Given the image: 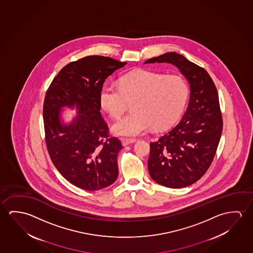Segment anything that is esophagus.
<instances>
[{"mask_svg": "<svg viewBox=\"0 0 253 253\" xmlns=\"http://www.w3.org/2000/svg\"><path fill=\"white\" fill-rule=\"evenodd\" d=\"M121 141H122V145L126 147V146H128V145L134 143L136 140H134V139H122Z\"/></svg>", "mask_w": 253, "mask_h": 253, "instance_id": "obj_1", "label": "esophagus"}]
</instances>
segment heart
I'll use <instances>...</instances> for the list:
<instances>
[{"label":"heart","instance_id":"heart-1","mask_svg":"<svg viewBox=\"0 0 253 253\" xmlns=\"http://www.w3.org/2000/svg\"><path fill=\"white\" fill-rule=\"evenodd\" d=\"M189 86L183 77L164 76L151 71H136L122 77L120 85L106 84L102 88L99 102L102 108L118 118L124 112L127 101L135 100L134 113L126 114L113 125L119 136L136 137L152 125L165 128L179 117L188 98Z\"/></svg>","mask_w":253,"mask_h":253}]
</instances>
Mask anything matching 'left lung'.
<instances>
[{
	"instance_id": "obj_1",
	"label": "left lung",
	"mask_w": 253,
	"mask_h": 253,
	"mask_svg": "<svg viewBox=\"0 0 253 253\" xmlns=\"http://www.w3.org/2000/svg\"><path fill=\"white\" fill-rule=\"evenodd\" d=\"M153 63L175 66L188 82L190 99L178 123L150 142L149 174L159 185L186 187L208 170L221 139L222 118L216 87L204 68L176 52H166L144 62Z\"/></svg>"
}]
</instances>
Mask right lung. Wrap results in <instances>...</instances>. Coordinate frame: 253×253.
Listing matches in <instances>:
<instances>
[{
  "label": "right lung",
  "instance_id": "right-lung-1",
  "mask_svg": "<svg viewBox=\"0 0 253 253\" xmlns=\"http://www.w3.org/2000/svg\"><path fill=\"white\" fill-rule=\"evenodd\" d=\"M126 62L98 55L66 65L52 80L44 97L45 142L52 164L71 184L86 191L107 187L119 174L116 137H109L102 118L99 95L104 81ZM65 108L77 115L64 121Z\"/></svg>",
  "mask_w": 253,
  "mask_h": 253
}]
</instances>
